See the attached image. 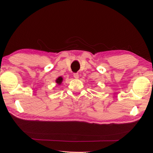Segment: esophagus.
Wrapping results in <instances>:
<instances>
[{
    "mask_svg": "<svg viewBox=\"0 0 153 153\" xmlns=\"http://www.w3.org/2000/svg\"><path fill=\"white\" fill-rule=\"evenodd\" d=\"M73 76L75 78H76V79H78V78H79V75H78V73H74L73 74Z\"/></svg>",
    "mask_w": 153,
    "mask_h": 153,
    "instance_id": "obj_1",
    "label": "esophagus"
}]
</instances>
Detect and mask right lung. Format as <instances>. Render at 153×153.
<instances>
[{"instance_id":"right-lung-1","label":"right lung","mask_w":153,"mask_h":153,"mask_svg":"<svg viewBox=\"0 0 153 153\" xmlns=\"http://www.w3.org/2000/svg\"><path fill=\"white\" fill-rule=\"evenodd\" d=\"M63 81V78L62 76H59L56 80H55V82H56V84H58L59 85H61L62 84V82Z\"/></svg>"}]
</instances>
